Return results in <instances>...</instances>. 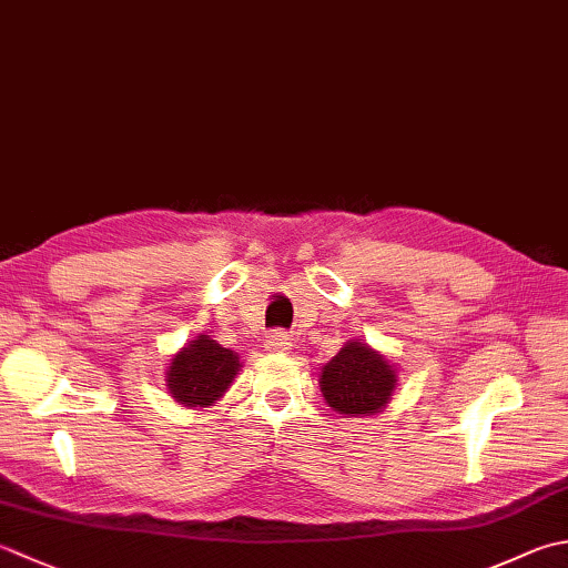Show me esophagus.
I'll use <instances>...</instances> for the list:
<instances>
[{
    "label": "esophagus",
    "instance_id": "34e87169",
    "mask_svg": "<svg viewBox=\"0 0 568 568\" xmlns=\"http://www.w3.org/2000/svg\"><path fill=\"white\" fill-rule=\"evenodd\" d=\"M291 347H293L291 337H287L285 332H281V329L271 332L268 339H265V349H268V352H287Z\"/></svg>",
    "mask_w": 568,
    "mask_h": 568
}]
</instances>
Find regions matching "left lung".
I'll use <instances>...</instances> for the list:
<instances>
[{
    "mask_svg": "<svg viewBox=\"0 0 568 568\" xmlns=\"http://www.w3.org/2000/svg\"><path fill=\"white\" fill-rule=\"evenodd\" d=\"M396 372L362 342H347L337 357L322 366L320 388L325 402L344 416H374L388 404Z\"/></svg>",
    "mask_w": 568,
    "mask_h": 568,
    "instance_id": "obj_1",
    "label": "left lung"
}]
</instances>
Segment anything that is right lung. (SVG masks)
Returning <instances> with one entry per match:
<instances>
[{
    "label": "right lung",
    "mask_w": 568,
    "mask_h": 568,
    "mask_svg": "<svg viewBox=\"0 0 568 568\" xmlns=\"http://www.w3.org/2000/svg\"><path fill=\"white\" fill-rule=\"evenodd\" d=\"M239 357L202 335L180 354H174L166 372V388L174 402L192 408H206L224 396L239 374Z\"/></svg>",
    "instance_id": "obj_1"
}]
</instances>
